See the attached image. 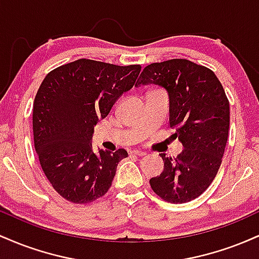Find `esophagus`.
Returning <instances> with one entry per match:
<instances>
[{
    "label": "esophagus",
    "mask_w": 259,
    "mask_h": 259,
    "mask_svg": "<svg viewBox=\"0 0 259 259\" xmlns=\"http://www.w3.org/2000/svg\"><path fill=\"white\" fill-rule=\"evenodd\" d=\"M132 154H135V156H139V157H142L146 154V152H144V151H140V150H133L132 151Z\"/></svg>",
    "instance_id": "34e87169"
}]
</instances>
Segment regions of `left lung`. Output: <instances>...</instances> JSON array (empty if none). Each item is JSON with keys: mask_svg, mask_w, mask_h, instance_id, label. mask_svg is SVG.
<instances>
[{"mask_svg": "<svg viewBox=\"0 0 259 259\" xmlns=\"http://www.w3.org/2000/svg\"><path fill=\"white\" fill-rule=\"evenodd\" d=\"M156 84L169 95L173 136L183 144L177 157L159 154L162 174L150 180L153 192L170 203H185L203 194L214 180L228 141L230 109L223 85L209 68L189 59L151 63L136 86Z\"/></svg>", "mask_w": 259, "mask_h": 259, "instance_id": "8db88e82", "label": "left lung"}]
</instances>
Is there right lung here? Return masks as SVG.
<instances>
[{"label": "right lung", "instance_id": "obj_1", "mask_svg": "<svg viewBox=\"0 0 259 259\" xmlns=\"http://www.w3.org/2000/svg\"><path fill=\"white\" fill-rule=\"evenodd\" d=\"M140 72V64L81 58L51 70L41 82L32 111L35 150L47 180L65 200L90 203L111 187L127 152H92L94 125L135 85Z\"/></svg>", "mask_w": 259, "mask_h": 259}]
</instances>
